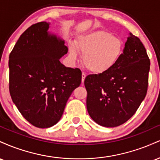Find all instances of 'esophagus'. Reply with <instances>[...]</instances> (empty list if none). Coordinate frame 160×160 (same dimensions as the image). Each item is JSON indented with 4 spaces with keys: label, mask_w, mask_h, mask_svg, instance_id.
<instances>
[{
    "label": "esophagus",
    "mask_w": 160,
    "mask_h": 160,
    "mask_svg": "<svg viewBox=\"0 0 160 160\" xmlns=\"http://www.w3.org/2000/svg\"><path fill=\"white\" fill-rule=\"evenodd\" d=\"M85 78H86V74H85V73L82 72V83L84 82V80H85Z\"/></svg>",
    "instance_id": "34e87169"
}]
</instances>
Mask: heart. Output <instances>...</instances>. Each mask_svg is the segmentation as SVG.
<instances>
[{"mask_svg":"<svg viewBox=\"0 0 160 160\" xmlns=\"http://www.w3.org/2000/svg\"><path fill=\"white\" fill-rule=\"evenodd\" d=\"M77 49L82 54L84 67L93 74H104L113 68L120 61L123 45L118 38L106 31H95L80 36L77 41ZM73 43L69 45L70 56L78 58V51Z\"/></svg>","mask_w":160,"mask_h":160,"instance_id":"b5f03b06","label":"heart"}]
</instances>
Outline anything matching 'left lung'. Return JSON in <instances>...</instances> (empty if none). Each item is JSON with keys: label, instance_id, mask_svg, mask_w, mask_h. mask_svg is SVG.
Listing matches in <instances>:
<instances>
[{"label": "left lung", "instance_id": "1", "mask_svg": "<svg viewBox=\"0 0 160 160\" xmlns=\"http://www.w3.org/2000/svg\"><path fill=\"white\" fill-rule=\"evenodd\" d=\"M150 59L140 39L129 33L120 61L111 70L88 75L86 108L98 125L116 127L129 120L147 95Z\"/></svg>", "mask_w": 160, "mask_h": 160}]
</instances>
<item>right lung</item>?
Masks as SVG:
<instances>
[{
    "mask_svg": "<svg viewBox=\"0 0 160 160\" xmlns=\"http://www.w3.org/2000/svg\"><path fill=\"white\" fill-rule=\"evenodd\" d=\"M49 23L34 24L22 33L9 56V89L24 118L38 128L61 119L68 99L81 83L79 68L59 59L68 52L64 40L49 34Z\"/></svg>",
    "mask_w": 160,
    "mask_h": 160,
    "instance_id": "add662e5",
    "label": "right lung"
}]
</instances>
